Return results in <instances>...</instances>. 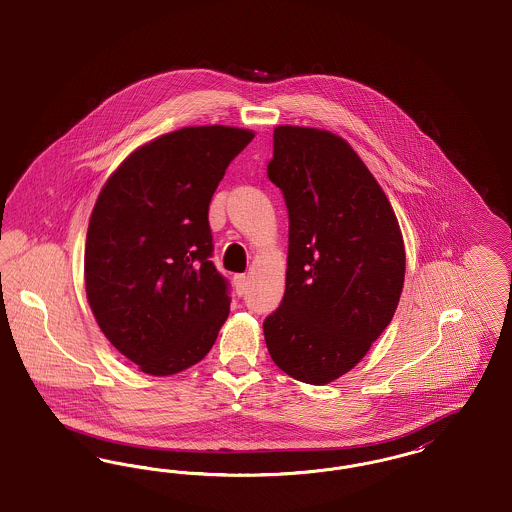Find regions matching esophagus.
Listing matches in <instances>:
<instances>
[{
  "label": "esophagus",
  "instance_id": "obj_1",
  "mask_svg": "<svg viewBox=\"0 0 512 512\" xmlns=\"http://www.w3.org/2000/svg\"><path fill=\"white\" fill-rule=\"evenodd\" d=\"M235 289H237L239 296L245 294L246 289H248V277L246 275H235Z\"/></svg>",
  "mask_w": 512,
  "mask_h": 512
}]
</instances>
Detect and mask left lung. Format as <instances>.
<instances>
[{"label": "left lung", "mask_w": 512, "mask_h": 512, "mask_svg": "<svg viewBox=\"0 0 512 512\" xmlns=\"http://www.w3.org/2000/svg\"><path fill=\"white\" fill-rule=\"evenodd\" d=\"M267 178L289 210L287 289L266 317L269 356L300 382L354 369L390 325L405 277L400 223L348 141L277 126Z\"/></svg>", "instance_id": "left-lung-1"}]
</instances>
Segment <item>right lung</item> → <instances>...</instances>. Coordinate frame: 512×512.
Masks as SVG:
<instances>
[{
    "label": "right lung",
    "instance_id": "1",
    "mask_svg": "<svg viewBox=\"0 0 512 512\" xmlns=\"http://www.w3.org/2000/svg\"><path fill=\"white\" fill-rule=\"evenodd\" d=\"M254 132L191 126L128 156L89 218V308L112 346L153 377L199 363L229 315V285L210 262L208 206Z\"/></svg>",
    "mask_w": 512,
    "mask_h": 512
}]
</instances>
